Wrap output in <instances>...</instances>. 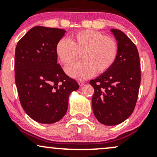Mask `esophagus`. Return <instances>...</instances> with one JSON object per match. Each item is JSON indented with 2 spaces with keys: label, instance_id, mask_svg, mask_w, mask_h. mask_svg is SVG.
Listing matches in <instances>:
<instances>
[{
  "label": "esophagus",
  "instance_id": "34e87169",
  "mask_svg": "<svg viewBox=\"0 0 157 157\" xmlns=\"http://www.w3.org/2000/svg\"><path fill=\"white\" fill-rule=\"evenodd\" d=\"M77 82H78V84L80 85V86H82L85 84L84 81H82V80H78L77 81Z\"/></svg>",
  "mask_w": 157,
  "mask_h": 157
}]
</instances>
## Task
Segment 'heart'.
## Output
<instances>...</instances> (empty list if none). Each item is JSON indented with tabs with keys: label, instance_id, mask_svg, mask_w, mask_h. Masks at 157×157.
<instances>
[{
	"label": "heart",
	"instance_id": "b5f03b06",
	"mask_svg": "<svg viewBox=\"0 0 157 157\" xmlns=\"http://www.w3.org/2000/svg\"><path fill=\"white\" fill-rule=\"evenodd\" d=\"M55 52L60 61L68 65L80 53L82 60L66 68L69 76L85 80L97 74L105 73L112 67L118 54L116 40L94 30H82L73 34L70 40L62 38L57 43Z\"/></svg>",
	"mask_w": 157,
	"mask_h": 157
}]
</instances>
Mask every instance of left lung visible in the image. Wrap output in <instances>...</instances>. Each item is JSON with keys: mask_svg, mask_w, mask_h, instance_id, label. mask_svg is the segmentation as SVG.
Wrapping results in <instances>:
<instances>
[{"mask_svg": "<svg viewBox=\"0 0 157 157\" xmlns=\"http://www.w3.org/2000/svg\"><path fill=\"white\" fill-rule=\"evenodd\" d=\"M117 41L116 61L109 71L90 81L94 92L95 117L105 125H115L131 116L136 105L141 81L138 50L125 33L111 29Z\"/></svg>", "mask_w": 157, "mask_h": 157, "instance_id": "obj_1", "label": "left lung"}]
</instances>
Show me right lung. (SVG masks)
I'll use <instances>...</instances> for the list:
<instances>
[{
	"mask_svg": "<svg viewBox=\"0 0 157 157\" xmlns=\"http://www.w3.org/2000/svg\"><path fill=\"white\" fill-rule=\"evenodd\" d=\"M66 31L35 26L15 48V83L23 110L35 121H59L68 109V97L79 89L74 79L57 63L55 46Z\"/></svg>",
	"mask_w": 157,
	"mask_h": 157,
	"instance_id": "right-lung-1",
	"label": "right lung"
}]
</instances>
